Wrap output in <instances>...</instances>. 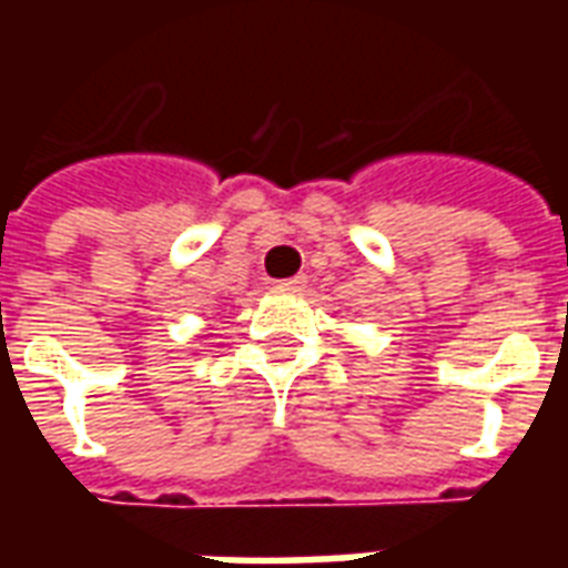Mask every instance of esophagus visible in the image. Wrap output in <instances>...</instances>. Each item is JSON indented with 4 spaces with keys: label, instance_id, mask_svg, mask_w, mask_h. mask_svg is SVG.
Returning a JSON list of instances; mask_svg holds the SVG:
<instances>
[{
    "label": "esophagus",
    "instance_id": "34e87169",
    "mask_svg": "<svg viewBox=\"0 0 568 568\" xmlns=\"http://www.w3.org/2000/svg\"><path fill=\"white\" fill-rule=\"evenodd\" d=\"M280 285H285V288H304V285H307V276H304V273H297V276L280 280Z\"/></svg>",
    "mask_w": 568,
    "mask_h": 568
}]
</instances>
